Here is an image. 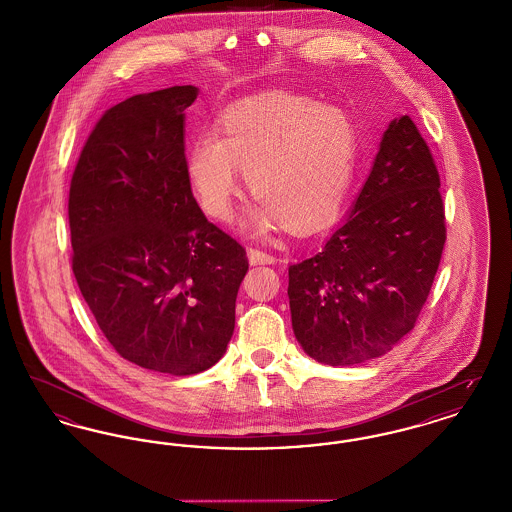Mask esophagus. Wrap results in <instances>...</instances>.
Instances as JSON below:
<instances>
[{
	"label": "esophagus",
	"instance_id": "1",
	"mask_svg": "<svg viewBox=\"0 0 512 512\" xmlns=\"http://www.w3.org/2000/svg\"><path fill=\"white\" fill-rule=\"evenodd\" d=\"M247 259L251 265H270L274 263V257L267 253V251H261L257 247H249L247 249Z\"/></svg>",
	"mask_w": 512,
	"mask_h": 512
}]
</instances>
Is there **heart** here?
<instances>
[{"label": "heart", "instance_id": "heart-1", "mask_svg": "<svg viewBox=\"0 0 512 512\" xmlns=\"http://www.w3.org/2000/svg\"><path fill=\"white\" fill-rule=\"evenodd\" d=\"M357 134L334 105L268 92L240 99L217 121V136L201 134L186 159V176L199 207L228 220L242 174L259 201L247 217L251 230L274 222L309 232L334 219L353 186Z\"/></svg>", "mask_w": 512, "mask_h": 512}]
</instances>
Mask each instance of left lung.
Wrapping results in <instances>:
<instances>
[{"label":"left lung","instance_id":"8db88e82","mask_svg":"<svg viewBox=\"0 0 512 512\" xmlns=\"http://www.w3.org/2000/svg\"><path fill=\"white\" fill-rule=\"evenodd\" d=\"M445 244L439 174L411 117L393 119L330 240L290 265L293 334L318 363L388 353L414 328Z\"/></svg>","mask_w":512,"mask_h":512}]
</instances>
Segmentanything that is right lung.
<instances>
[{
	"instance_id": "1",
	"label": "right lung",
	"mask_w": 512,
	"mask_h": 512,
	"mask_svg": "<svg viewBox=\"0 0 512 512\" xmlns=\"http://www.w3.org/2000/svg\"><path fill=\"white\" fill-rule=\"evenodd\" d=\"M197 92L172 86L105 111L69 194L74 278L101 332L126 361L172 376L219 363L249 268L188 184L184 111Z\"/></svg>"
}]
</instances>
